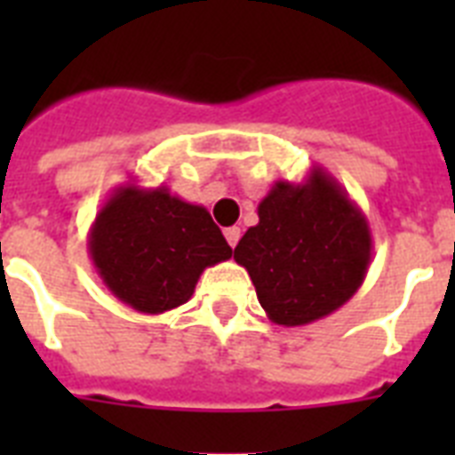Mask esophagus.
Listing matches in <instances>:
<instances>
[{
    "label": "esophagus",
    "instance_id": "esophagus-1",
    "mask_svg": "<svg viewBox=\"0 0 455 455\" xmlns=\"http://www.w3.org/2000/svg\"><path fill=\"white\" fill-rule=\"evenodd\" d=\"M224 235H227L228 245H231V248H235V245H238V241H241V228L238 227L224 228Z\"/></svg>",
    "mask_w": 455,
    "mask_h": 455
}]
</instances>
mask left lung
Returning <instances> with one entry per match:
<instances>
[{"instance_id":"obj_1","label":"left lung","mask_w":455,"mask_h":455,"mask_svg":"<svg viewBox=\"0 0 455 455\" xmlns=\"http://www.w3.org/2000/svg\"><path fill=\"white\" fill-rule=\"evenodd\" d=\"M234 259L245 267L267 316L307 325L354 298L366 278L373 238L338 179L311 167L299 184L278 179L257 207Z\"/></svg>"}]
</instances>
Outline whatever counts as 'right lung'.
Listing matches in <instances>:
<instances>
[{"instance_id": "add662e5", "label": "right lung", "mask_w": 455, "mask_h": 455, "mask_svg": "<svg viewBox=\"0 0 455 455\" xmlns=\"http://www.w3.org/2000/svg\"><path fill=\"white\" fill-rule=\"evenodd\" d=\"M103 285L132 309L164 314L191 299L200 274L234 250L203 205L167 186H117L87 235Z\"/></svg>"}]
</instances>
